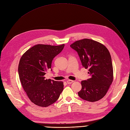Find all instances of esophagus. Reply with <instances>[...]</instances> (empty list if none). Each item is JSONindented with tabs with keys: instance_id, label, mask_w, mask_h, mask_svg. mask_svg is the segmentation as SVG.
Segmentation results:
<instances>
[{
	"instance_id": "obj_1",
	"label": "esophagus",
	"mask_w": 130,
	"mask_h": 130,
	"mask_svg": "<svg viewBox=\"0 0 130 130\" xmlns=\"http://www.w3.org/2000/svg\"><path fill=\"white\" fill-rule=\"evenodd\" d=\"M73 82H74V81H73V80H68L67 81V84H71Z\"/></svg>"
}]
</instances>
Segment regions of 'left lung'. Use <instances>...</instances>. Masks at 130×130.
I'll return each mask as SVG.
<instances>
[{
	"label": "left lung",
	"mask_w": 130,
	"mask_h": 130,
	"mask_svg": "<svg viewBox=\"0 0 130 130\" xmlns=\"http://www.w3.org/2000/svg\"><path fill=\"white\" fill-rule=\"evenodd\" d=\"M76 50L90 78L82 81V88L78 92L83 100L94 102L103 98L113 80L112 59L108 49L102 43L84 39L70 45Z\"/></svg>",
	"instance_id": "obj_1"
}]
</instances>
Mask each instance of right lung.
<instances>
[{"label":"right lung","mask_w":130,"mask_h":130,"mask_svg":"<svg viewBox=\"0 0 130 130\" xmlns=\"http://www.w3.org/2000/svg\"><path fill=\"white\" fill-rule=\"evenodd\" d=\"M64 46V44H37L25 52L20 59L18 71L21 84L30 101L36 105H51L58 100L63 90L62 82L46 79L44 75L51 68L53 58Z\"/></svg>","instance_id":"add662e5"}]
</instances>
